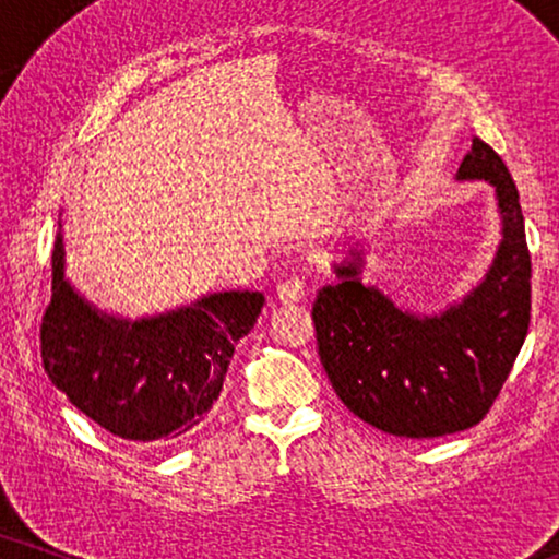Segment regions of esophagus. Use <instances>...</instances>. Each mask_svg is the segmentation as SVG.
Segmentation results:
<instances>
[{"label":"esophagus","mask_w":559,"mask_h":559,"mask_svg":"<svg viewBox=\"0 0 559 559\" xmlns=\"http://www.w3.org/2000/svg\"><path fill=\"white\" fill-rule=\"evenodd\" d=\"M305 293H308V285H305V277H297V274L287 277L285 282H280L277 287V297L282 302H300Z\"/></svg>","instance_id":"34e87169"}]
</instances>
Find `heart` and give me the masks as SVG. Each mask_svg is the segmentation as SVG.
I'll list each match as a JSON object with an SVG mask.
<instances>
[{
    "label": "heart",
    "mask_w": 559,
    "mask_h": 559,
    "mask_svg": "<svg viewBox=\"0 0 559 559\" xmlns=\"http://www.w3.org/2000/svg\"><path fill=\"white\" fill-rule=\"evenodd\" d=\"M231 243H234V236L231 234H226L224 239H221V247H231Z\"/></svg>",
    "instance_id": "obj_1"
}]
</instances>
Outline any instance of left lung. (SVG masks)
<instances>
[{
    "label": "left lung",
    "instance_id": "left-lung-1",
    "mask_svg": "<svg viewBox=\"0 0 559 559\" xmlns=\"http://www.w3.org/2000/svg\"><path fill=\"white\" fill-rule=\"evenodd\" d=\"M457 180H488L501 243L484 282L440 316H415L358 280L361 257L312 305L318 354L341 402L396 438H442L478 425L509 379L530 331L532 259L509 167L473 136Z\"/></svg>",
    "mask_w": 559,
    "mask_h": 559
}]
</instances>
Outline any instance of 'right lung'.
<instances>
[{"mask_svg":"<svg viewBox=\"0 0 559 559\" xmlns=\"http://www.w3.org/2000/svg\"><path fill=\"white\" fill-rule=\"evenodd\" d=\"M63 257L58 234L52 295L40 325L43 366L52 384L106 432L132 442L175 440L201 425L264 295H205L188 308L132 323L75 293Z\"/></svg>","mask_w":559,"mask_h":559,"instance_id":"add662e5","label":"right lung"}]
</instances>
